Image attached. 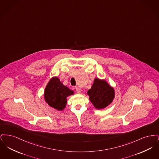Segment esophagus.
I'll return each instance as SVG.
<instances>
[{"label":"esophagus","mask_w":159,"mask_h":159,"mask_svg":"<svg viewBox=\"0 0 159 159\" xmlns=\"http://www.w3.org/2000/svg\"><path fill=\"white\" fill-rule=\"evenodd\" d=\"M76 92H77V93H81V92H82V89H81L80 88H78V87H76Z\"/></svg>","instance_id":"obj_1"}]
</instances>
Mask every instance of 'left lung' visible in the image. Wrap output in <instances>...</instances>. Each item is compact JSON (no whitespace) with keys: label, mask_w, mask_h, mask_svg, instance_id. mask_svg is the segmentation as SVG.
Instances as JSON below:
<instances>
[{"label":"left lung","mask_w":159,"mask_h":159,"mask_svg":"<svg viewBox=\"0 0 159 159\" xmlns=\"http://www.w3.org/2000/svg\"><path fill=\"white\" fill-rule=\"evenodd\" d=\"M87 94L93 106L97 109L105 108L113 101L115 92L111 87L105 80L95 78L93 83L89 89Z\"/></svg>","instance_id":"obj_1"}]
</instances>
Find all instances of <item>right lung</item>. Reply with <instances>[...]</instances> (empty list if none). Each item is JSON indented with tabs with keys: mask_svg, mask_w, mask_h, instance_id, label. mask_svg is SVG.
<instances>
[{
	"mask_svg": "<svg viewBox=\"0 0 159 159\" xmlns=\"http://www.w3.org/2000/svg\"><path fill=\"white\" fill-rule=\"evenodd\" d=\"M74 92L64 86L57 77H52L46 86L44 98L50 107L59 111L63 110L67 104V98Z\"/></svg>",
	"mask_w": 159,
	"mask_h": 159,
	"instance_id": "right-lung-1",
	"label": "right lung"
}]
</instances>
